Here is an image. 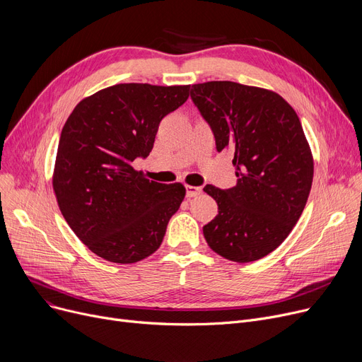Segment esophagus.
Returning a JSON list of instances; mask_svg holds the SVG:
<instances>
[{"label": "esophagus", "mask_w": 362, "mask_h": 362, "mask_svg": "<svg viewBox=\"0 0 362 362\" xmlns=\"http://www.w3.org/2000/svg\"><path fill=\"white\" fill-rule=\"evenodd\" d=\"M201 194H202V187H199V186H191V185L186 186V197H187V198H195V197H198V195H201Z\"/></svg>", "instance_id": "1"}]
</instances>
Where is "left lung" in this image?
<instances>
[{"label": "left lung", "mask_w": 362, "mask_h": 362, "mask_svg": "<svg viewBox=\"0 0 362 362\" xmlns=\"http://www.w3.org/2000/svg\"><path fill=\"white\" fill-rule=\"evenodd\" d=\"M191 98L210 124L217 151H233L238 183L206 185L218 214L202 227L226 259L251 262L289 236L314 176L311 148L295 110L279 93L229 81L192 85Z\"/></svg>", "instance_id": "8db88e82"}]
</instances>
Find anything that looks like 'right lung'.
<instances>
[{"mask_svg": "<svg viewBox=\"0 0 362 362\" xmlns=\"http://www.w3.org/2000/svg\"><path fill=\"white\" fill-rule=\"evenodd\" d=\"M191 85L119 83L83 98L57 149L52 187L70 229L98 257L138 262L154 254L185 198L182 183H157L132 167L148 157L160 122Z\"/></svg>", "mask_w": 362, "mask_h": 362, "instance_id": "add662e5", "label": "right lung"}]
</instances>
